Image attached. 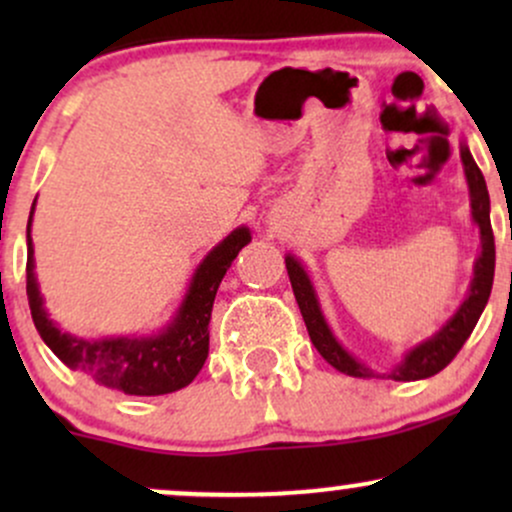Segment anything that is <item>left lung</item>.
<instances>
[{
  "instance_id": "1",
  "label": "left lung",
  "mask_w": 512,
  "mask_h": 512,
  "mask_svg": "<svg viewBox=\"0 0 512 512\" xmlns=\"http://www.w3.org/2000/svg\"><path fill=\"white\" fill-rule=\"evenodd\" d=\"M460 158L464 166V178H467L469 187V207H472V221L479 226V240H481V252L474 260V276L472 284H469L467 298L460 303V308L452 313V317L445 322L436 334L419 342L416 346L404 354L402 361L397 363L390 373H375L366 363L358 361L356 356H351L349 351L339 344V339L334 337V332L327 325L325 313L320 308V298L310 281V274L305 272L303 262L296 255H286V269H289V279L293 286V296H296L298 308L308 327L310 342L315 344V349L320 351V356L330 363L332 368L342 370L346 375H354V378H390L399 380V383H409V380H424L431 378L443 370L452 358L457 356V351L462 349V344L467 342L469 334H472L474 325L479 322L481 313H484L486 303H489L491 286H493V269H496V245H493V231H491V202H489V190H486V180L481 175L477 163H474L472 154H469V146L460 144Z\"/></svg>"
}]
</instances>
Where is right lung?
I'll use <instances>...</instances> for the list:
<instances>
[{"label":"right lung","mask_w":512,"mask_h":512,"mask_svg":"<svg viewBox=\"0 0 512 512\" xmlns=\"http://www.w3.org/2000/svg\"><path fill=\"white\" fill-rule=\"evenodd\" d=\"M33 211L35 202L26 228V293L35 330L50 346L52 354L60 358L64 366L88 375L93 383L125 392V395L156 397L190 385L209 356V320L216 291L238 252L252 240L250 228L238 226L207 252V257L192 274L173 320L163 330L151 337L129 334V337L84 339L60 330L43 305L38 279H35L31 238Z\"/></svg>","instance_id":"1"}]
</instances>
